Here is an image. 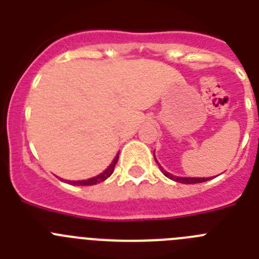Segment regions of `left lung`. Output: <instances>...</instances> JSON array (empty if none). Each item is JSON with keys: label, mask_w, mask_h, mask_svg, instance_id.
Here are the masks:
<instances>
[{"label": "left lung", "mask_w": 259, "mask_h": 259, "mask_svg": "<svg viewBox=\"0 0 259 259\" xmlns=\"http://www.w3.org/2000/svg\"><path fill=\"white\" fill-rule=\"evenodd\" d=\"M155 162H157V161H155ZM157 163H158V162H157ZM158 166H159V164H158ZM159 167H161V166H159ZM161 171L164 174V176H167V178H168V179L175 180V182H178V183H183V184H196V183L207 182V180L210 179V178H206V179H205V178H179V176H174V175H171L170 172L164 171L162 167H161Z\"/></svg>", "instance_id": "1"}]
</instances>
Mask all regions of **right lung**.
<instances>
[{"label":"right lung","instance_id":"obj_1","mask_svg":"<svg viewBox=\"0 0 259 259\" xmlns=\"http://www.w3.org/2000/svg\"><path fill=\"white\" fill-rule=\"evenodd\" d=\"M118 157L119 154H116V157L114 158V161L111 162L109 167H107L106 170L101 174V175L96 176V178H92V179H88V180H80V182H68L70 184H74V185H93V184H97V183H101L104 180H106L114 171V167H115L116 162H118Z\"/></svg>","mask_w":259,"mask_h":259}]
</instances>
